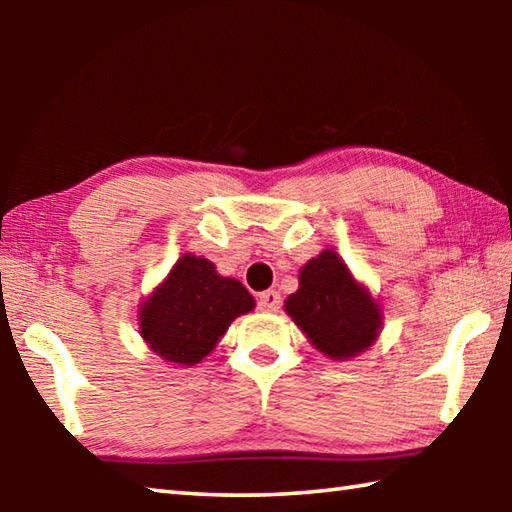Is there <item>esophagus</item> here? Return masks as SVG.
Masks as SVG:
<instances>
[{
	"mask_svg": "<svg viewBox=\"0 0 512 512\" xmlns=\"http://www.w3.org/2000/svg\"><path fill=\"white\" fill-rule=\"evenodd\" d=\"M280 302H282L280 293L273 291V289L259 293V298H257V305L262 311H277V309H280Z\"/></svg>",
	"mask_w": 512,
	"mask_h": 512,
	"instance_id": "esophagus-1",
	"label": "esophagus"
}]
</instances>
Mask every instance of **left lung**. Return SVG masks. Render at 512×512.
Masks as SVG:
<instances>
[{
	"label": "left lung",
	"instance_id": "1",
	"mask_svg": "<svg viewBox=\"0 0 512 512\" xmlns=\"http://www.w3.org/2000/svg\"><path fill=\"white\" fill-rule=\"evenodd\" d=\"M307 339L329 359H350L370 348L381 311L370 293L352 280L334 250H325L300 271V289L284 302Z\"/></svg>",
	"mask_w": 512,
	"mask_h": 512
}]
</instances>
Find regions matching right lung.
Wrapping results in <instances>:
<instances>
[{
    "label": "right lung",
    "instance_id": "add662e5",
    "mask_svg": "<svg viewBox=\"0 0 512 512\" xmlns=\"http://www.w3.org/2000/svg\"><path fill=\"white\" fill-rule=\"evenodd\" d=\"M255 307L246 287L212 262L183 255L140 311L144 341L164 361L194 366L212 352L232 320Z\"/></svg>",
    "mask_w": 512,
    "mask_h": 512
}]
</instances>
